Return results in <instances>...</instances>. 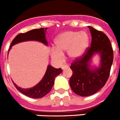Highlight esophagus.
Instances as JSON below:
<instances>
[{
    "mask_svg": "<svg viewBox=\"0 0 120 120\" xmlns=\"http://www.w3.org/2000/svg\"><path fill=\"white\" fill-rule=\"evenodd\" d=\"M68 68V66L67 65H63L62 67V68L63 70L67 69V68Z\"/></svg>",
    "mask_w": 120,
    "mask_h": 120,
    "instance_id": "esophagus-1",
    "label": "esophagus"
}]
</instances>
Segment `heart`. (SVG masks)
<instances>
[{
	"mask_svg": "<svg viewBox=\"0 0 120 120\" xmlns=\"http://www.w3.org/2000/svg\"><path fill=\"white\" fill-rule=\"evenodd\" d=\"M55 44L56 49L51 50V56L53 59L61 61L63 59V52H68L71 58L82 56L89 44V37L85 32L66 31L56 38Z\"/></svg>",
	"mask_w": 120,
	"mask_h": 120,
	"instance_id": "b5f03b06",
	"label": "heart"
}]
</instances>
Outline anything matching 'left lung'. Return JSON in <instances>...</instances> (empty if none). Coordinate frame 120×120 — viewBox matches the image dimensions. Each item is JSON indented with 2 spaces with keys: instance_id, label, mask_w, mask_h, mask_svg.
<instances>
[{
  "instance_id": "left-lung-1",
  "label": "left lung",
  "mask_w": 120,
  "mask_h": 120,
  "mask_svg": "<svg viewBox=\"0 0 120 120\" xmlns=\"http://www.w3.org/2000/svg\"><path fill=\"white\" fill-rule=\"evenodd\" d=\"M89 27L91 35V46L85 53L73 60L70 68L73 73L70 85L74 93L82 97H88L99 91L107 82L113 61V51L110 40L101 31ZM95 52L101 56L98 68L90 69L89 63Z\"/></svg>"
}]
</instances>
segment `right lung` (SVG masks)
<instances>
[{
	"label": "right lung",
	"mask_w": 120,
	"mask_h": 120,
	"mask_svg": "<svg viewBox=\"0 0 120 120\" xmlns=\"http://www.w3.org/2000/svg\"><path fill=\"white\" fill-rule=\"evenodd\" d=\"M47 29V28L45 29L44 28H40L34 29L25 33L19 34L12 40L10 47L11 48V47L16 43L28 40H37L47 45L48 43L45 37V31ZM62 70L60 68H55L51 65H49L42 80L34 87L29 89H23L17 86L15 83L14 84L19 91L27 97L32 98H40L44 97L50 91L54 83L55 77L62 73Z\"/></svg>",
	"instance_id": "obj_1"
}]
</instances>
